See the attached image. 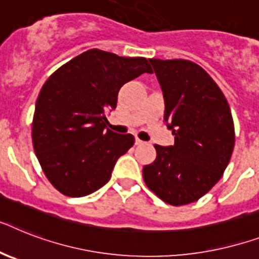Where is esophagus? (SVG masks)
<instances>
[{
    "instance_id": "34e87169",
    "label": "esophagus",
    "mask_w": 259,
    "mask_h": 259,
    "mask_svg": "<svg viewBox=\"0 0 259 259\" xmlns=\"http://www.w3.org/2000/svg\"><path fill=\"white\" fill-rule=\"evenodd\" d=\"M145 142L142 140H140L138 137H136V145H144Z\"/></svg>"
}]
</instances>
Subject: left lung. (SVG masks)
Instances as JSON below:
<instances>
[{"label":"left lung","instance_id":"obj_1","mask_svg":"<svg viewBox=\"0 0 259 259\" xmlns=\"http://www.w3.org/2000/svg\"><path fill=\"white\" fill-rule=\"evenodd\" d=\"M165 98V121L173 146L154 145V162L145 165L146 186L163 202L198 201L217 184L234 149L232 111L218 85L188 60H150Z\"/></svg>","mask_w":259,"mask_h":259}]
</instances>
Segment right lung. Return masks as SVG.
<instances>
[{
  "mask_svg": "<svg viewBox=\"0 0 259 259\" xmlns=\"http://www.w3.org/2000/svg\"><path fill=\"white\" fill-rule=\"evenodd\" d=\"M153 73L144 57L83 52L57 69L42 86L31 122V140L46 178L68 197L102 188L117 159L134 145L132 134L106 129L121 86Z\"/></svg>",
  "mask_w": 259,
  "mask_h": 259,
  "instance_id": "1",
  "label": "right lung"
}]
</instances>
